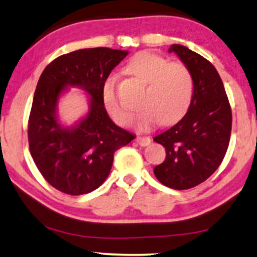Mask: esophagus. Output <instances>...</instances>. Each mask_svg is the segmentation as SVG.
Returning a JSON list of instances; mask_svg holds the SVG:
<instances>
[{
	"instance_id": "obj_1",
	"label": "esophagus",
	"mask_w": 257,
	"mask_h": 257,
	"mask_svg": "<svg viewBox=\"0 0 257 257\" xmlns=\"http://www.w3.org/2000/svg\"><path fill=\"white\" fill-rule=\"evenodd\" d=\"M136 142H137L141 147H148V145L151 143V139L149 137H139L138 136V137L136 138Z\"/></svg>"
}]
</instances>
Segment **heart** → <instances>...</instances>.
Returning <instances> with one entry per match:
<instances>
[{
    "label": "heart",
    "instance_id": "1",
    "mask_svg": "<svg viewBox=\"0 0 257 257\" xmlns=\"http://www.w3.org/2000/svg\"><path fill=\"white\" fill-rule=\"evenodd\" d=\"M126 72L147 83L136 126L142 131L156 127L163 121L172 125L187 113L193 97V77L183 63L170 62L151 52H141L130 59ZM101 99L114 121L127 123L131 112L119 97L116 78L108 76L101 88Z\"/></svg>",
    "mask_w": 257,
    "mask_h": 257
}]
</instances>
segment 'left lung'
Segmentation results:
<instances>
[{"instance_id": "left-lung-1", "label": "left lung", "mask_w": 257, "mask_h": 257, "mask_svg": "<svg viewBox=\"0 0 257 257\" xmlns=\"http://www.w3.org/2000/svg\"><path fill=\"white\" fill-rule=\"evenodd\" d=\"M168 52L175 53L191 71L193 97L185 116L154 138L167 154L154 173L169 188L188 189L220 166L229 147L232 114L220 76L207 59L179 44Z\"/></svg>"}]
</instances>
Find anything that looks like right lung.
<instances>
[{"instance_id": "add662e5", "label": "right lung", "mask_w": 257, "mask_h": 257, "mask_svg": "<svg viewBox=\"0 0 257 257\" xmlns=\"http://www.w3.org/2000/svg\"><path fill=\"white\" fill-rule=\"evenodd\" d=\"M128 51L108 47L82 49L46 66L38 81L28 120V144L44 179L66 194H87L109 175L114 153L135 135L112 121L101 99L110 71ZM71 86L88 94V112L74 125L59 120L58 103Z\"/></svg>"}]
</instances>
